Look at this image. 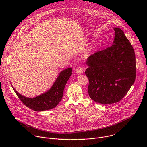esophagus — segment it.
Instances as JSON below:
<instances>
[{
    "mask_svg": "<svg viewBox=\"0 0 147 147\" xmlns=\"http://www.w3.org/2000/svg\"><path fill=\"white\" fill-rule=\"evenodd\" d=\"M84 72V68L82 67H78L76 69V73L78 75L82 74Z\"/></svg>",
    "mask_w": 147,
    "mask_h": 147,
    "instance_id": "34e87169",
    "label": "esophagus"
}]
</instances>
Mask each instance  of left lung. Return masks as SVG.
I'll return each instance as SVG.
<instances>
[{"mask_svg":"<svg viewBox=\"0 0 147 147\" xmlns=\"http://www.w3.org/2000/svg\"><path fill=\"white\" fill-rule=\"evenodd\" d=\"M113 45L89 56L85 74L89 79L88 93L96 102L110 104L119 102L136 78L134 50L124 32L114 28Z\"/></svg>","mask_w":147,"mask_h":147,"instance_id":"1","label":"left lung"}]
</instances>
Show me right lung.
I'll list each match as a JSON object with an SVG mask.
<instances>
[{"label": "right lung", "mask_w": 147, "mask_h": 147, "mask_svg": "<svg viewBox=\"0 0 147 147\" xmlns=\"http://www.w3.org/2000/svg\"><path fill=\"white\" fill-rule=\"evenodd\" d=\"M72 72V68H68L61 71L49 90L34 98H29L21 95L11 84L24 105L34 111H42L53 109L60 102L63 97L65 85L71 76Z\"/></svg>", "instance_id": "1"}]
</instances>
